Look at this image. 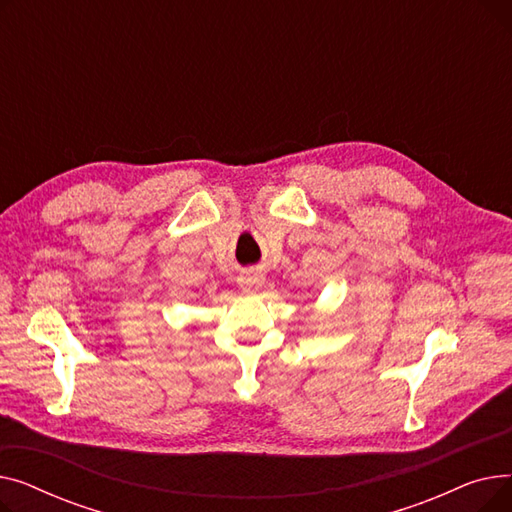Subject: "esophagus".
Returning <instances> with one entry per match:
<instances>
[{
    "label": "esophagus",
    "mask_w": 512,
    "mask_h": 512,
    "mask_svg": "<svg viewBox=\"0 0 512 512\" xmlns=\"http://www.w3.org/2000/svg\"><path fill=\"white\" fill-rule=\"evenodd\" d=\"M238 284L247 290H255L263 284V274L261 272H245L238 278Z\"/></svg>",
    "instance_id": "1"
}]
</instances>
